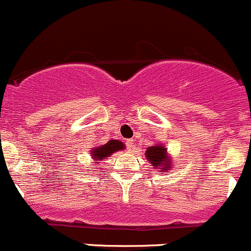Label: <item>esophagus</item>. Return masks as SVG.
I'll return each instance as SVG.
<instances>
[{
  "mask_svg": "<svg viewBox=\"0 0 251 251\" xmlns=\"http://www.w3.org/2000/svg\"><path fill=\"white\" fill-rule=\"evenodd\" d=\"M126 149H128V151L134 150V148H135V146H134L133 139H129V140H126Z\"/></svg>",
  "mask_w": 251,
  "mask_h": 251,
  "instance_id": "34e87169",
  "label": "esophagus"
}]
</instances>
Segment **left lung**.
Masks as SVG:
<instances>
[{"label": "left lung", "mask_w": 251, "mask_h": 251, "mask_svg": "<svg viewBox=\"0 0 251 251\" xmlns=\"http://www.w3.org/2000/svg\"><path fill=\"white\" fill-rule=\"evenodd\" d=\"M167 150L163 148L162 145L161 146H150V148L146 150V157L148 160L152 163V166L155 168H160L161 166H167V167H163L161 170H168L170 168L171 162L170 160L167 158Z\"/></svg>", "instance_id": "8db88e82"}]
</instances>
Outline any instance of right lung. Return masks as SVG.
<instances>
[{"mask_svg":"<svg viewBox=\"0 0 251 251\" xmlns=\"http://www.w3.org/2000/svg\"><path fill=\"white\" fill-rule=\"evenodd\" d=\"M123 149H125V144L123 143L118 140H110L105 145H101L100 148H96L95 150H93L94 160H103V158L108 157L112 152L123 150Z\"/></svg>","mask_w":251,"mask_h":251,"instance_id":"add662e5","label":"right lung"}]
</instances>
